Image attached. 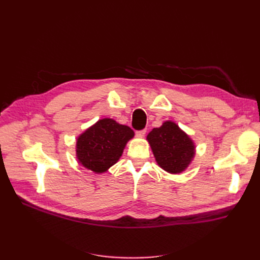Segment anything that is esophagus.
<instances>
[{
	"instance_id": "34e87169",
	"label": "esophagus",
	"mask_w": 260,
	"mask_h": 260,
	"mask_svg": "<svg viewBox=\"0 0 260 260\" xmlns=\"http://www.w3.org/2000/svg\"><path fill=\"white\" fill-rule=\"evenodd\" d=\"M145 133H146V129H143V130H138V131L136 132V135H137L138 137H144Z\"/></svg>"
}]
</instances>
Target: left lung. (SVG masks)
Segmentation results:
<instances>
[{
	"label": "left lung",
	"mask_w": 260,
	"mask_h": 260,
	"mask_svg": "<svg viewBox=\"0 0 260 260\" xmlns=\"http://www.w3.org/2000/svg\"><path fill=\"white\" fill-rule=\"evenodd\" d=\"M155 159L170 174H180L191 162L195 154L193 141L172 121L164 122L147 136Z\"/></svg>",
	"instance_id": "obj_1"
}]
</instances>
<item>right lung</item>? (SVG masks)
I'll return each instance as SVG.
<instances>
[{
	"mask_svg": "<svg viewBox=\"0 0 260 260\" xmlns=\"http://www.w3.org/2000/svg\"><path fill=\"white\" fill-rule=\"evenodd\" d=\"M135 132L128 125L104 118L84 131L77 140V158L83 167L96 174L105 172L118 161Z\"/></svg>",
	"mask_w": 260,
	"mask_h": 260,
	"instance_id": "obj_1",
	"label": "right lung"
}]
</instances>
